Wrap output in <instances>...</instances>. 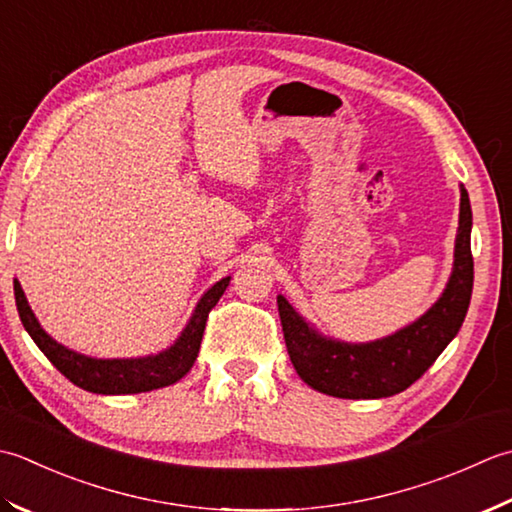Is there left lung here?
I'll use <instances>...</instances> for the list:
<instances>
[{"label":"left lung","mask_w":512,"mask_h":512,"mask_svg":"<svg viewBox=\"0 0 512 512\" xmlns=\"http://www.w3.org/2000/svg\"><path fill=\"white\" fill-rule=\"evenodd\" d=\"M471 203L462 187L460 229L455 241V267L442 298L389 338L369 344H347L318 336L289 302L278 296L289 358L298 375L311 389L344 400L389 398L420 380L437 356L446 349L466 318L473 294L471 254Z\"/></svg>","instance_id":"left-lung-1"}]
</instances>
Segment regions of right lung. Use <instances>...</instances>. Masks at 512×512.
<instances>
[{
	"label": "right lung",
	"mask_w": 512,
	"mask_h": 512,
	"mask_svg": "<svg viewBox=\"0 0 512 512\" xmlns=\"http://www.w3.org/2000/svg\"><path fill=\"white\" fill-rule=\"evenodd\" d=\"M229 285V276L216 283L198 302L192 320L187 322L181 338L176 340L168 351L150 358H132V360H97L86 358L81 353L66 349L64 344L52 340L48 333L39 327V322L28 307V300L22 291L19 280H15V300L17 311L22 318V325L35 340L37 347L44 351V356L57 367L59 373L77 384L79 389L101 395H125V393H143L152 389L168 387V384L179 382L183 375L192 369V364L201 349L205 322L210 311L221 300L223 291Z\"/></svg>",
	"instance_id": "obj_1"
}]
</instances>
